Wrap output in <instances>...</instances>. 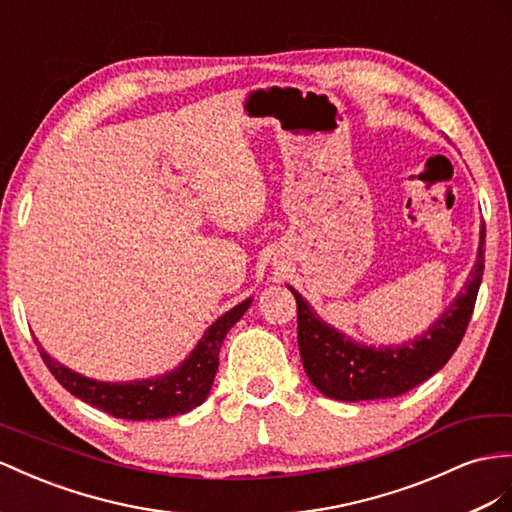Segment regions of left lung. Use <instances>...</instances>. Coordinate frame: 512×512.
Listing matches in <instances>:
<instances>
[{
    "instance_id": "8db88e82",
    "label": "left lung",
    "mask_w": 512,
    "mask_h": 512,
    "mask_svg": "<svg viewBox=\"0 0 512 512\" xmlns=\"http://www.w3.org/2000/svg\"><path fill=\"white\" fill-rule=\"evenodd\" d=\"M484 227L476 266L465 290L430 329L404 346L368 348L322 322L307 300L290 287L298 307V348L309 381L324 396L344 402L402 396L439 372L456 352L476 307L484 272Z\"/></svg>"
}]
</instances>
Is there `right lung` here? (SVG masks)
I'll return each mask as SVG.
<instances>
[{
	"instance_id": "right-lung-1",
	"label": "right lung",
	"mask_w": 512,
	"mask_h": 512,
	"mask_svg": "<svg viewBox=\"0 0 512 512\" xmlns=\"http://www.w3.org/2000/svg\"><path fill=\"white\" fill-rule=\"evenodd\" d=\"M248 307H251V298L233 307L209 326L199 346L192 350V355L175 372L162 378H149V381L99 383L64 368V365L47 355L41 344L36 342V346L49 372L75 398L119 419H134V422L166 419L192 411L194 406H199L207 398L218 370L222 339H225L231 326L244 316Z\"/></svg>"
}]
</instances>
